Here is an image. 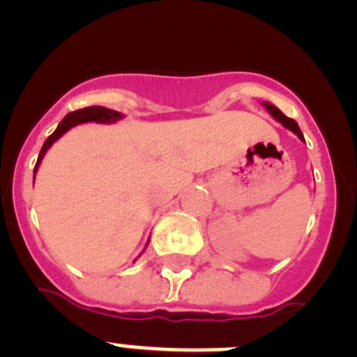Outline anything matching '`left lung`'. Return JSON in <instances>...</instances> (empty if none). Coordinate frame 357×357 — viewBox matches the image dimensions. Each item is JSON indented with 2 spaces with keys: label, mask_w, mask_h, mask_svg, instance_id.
Instances as JSON below:
<instances>
[{
  "label": "left lung",
  "mask_w": 357,
  "mask_h": 357,
  "mask_svg": "<svg viewBox=\"0 0 357 357\" xmlns=\"http://www.w3.org/2000/svg\"><path fill=\"white\" fill-rule=\"evenodd\" d=\"M264 107H266L267 111H269V114L273 116V118L276 119V121H280L281 125L284 126V128L291 130V132H294L295 135H297L298 139L302 140V142H305V140H303V135H302V132H300V128H298V125H297V121H295V119H291V118H288V116H284L283 112H281L280 109L276 107V105L269 104V102H264Z\"/></svg>",
  "instance_id": "obj_1"
}]
</instances>
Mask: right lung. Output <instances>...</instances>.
I'll use <instances>...</instances> for the list:
<instances>
[{
	"label": "right lung",
	"mask_w": 357,
	"mask_h": 357,
	"mask_svg": "<svg viewBox=\"0 0 357 357\" xmlns=\"http://www.w3.org/2000/svg\"><path fill=\"white\" fill-rule=\"evenodd\" d=\"M121 118H123L121 112L112 111V109H107V107H102V105H91V107H84V109H79V111L69 112V114H67L66 118L59 123L57 130H55V132L52 133L47 140H45L43 147H41V151H40V156H38L36 167H34V177H36V172H38V168H40V163H41V160L45 158V154H47V151L50 149L52 144H54L55 140H59L60 137L67 132V130H70L73 126H76V125H81V123H90V121L111 125V123L119 121ZM147 245H149V243H147Z\"/></svg>",
	"instance_id": "add662e5"
}]
</instances>
